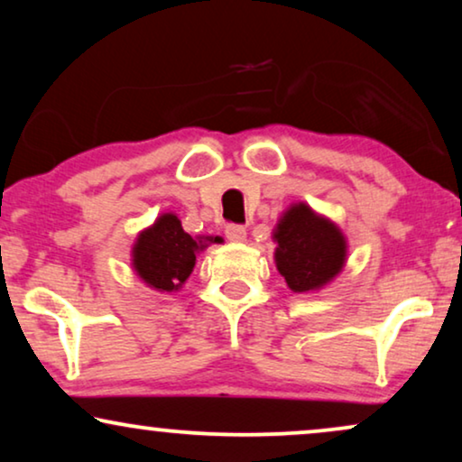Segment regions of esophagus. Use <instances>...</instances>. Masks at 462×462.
<instances>
[{
	"instance_id": "esophagus-1",
	"label": "esophagus",
	"mask_w": 462,
	"mask_h": 462,
	"mask_svg": "<svg viewBox=\"0 0 462 462\" xmlns=\"http://www.w3.org/2000/svg\"><path fill=\"white\" fill-rule=\"evenodd\" d=\"M225 236H226V239H229V242H244V239H245V226L236 225V223L226 225L225 226Z\"/></svg>"
}]
</instances>
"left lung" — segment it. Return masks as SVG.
<instances>
[{"instance_id":"1","label":"left lung","mask_w":462,"mask_h":462,"mask_svg":"<svg viewBox=\"0 0 462 462\" xmlns=\"http://www.w3.org/2000/svg\"><path fill=\"white\" fill-rule=\"evenodd\" d=\"M275 263L294 292L324 286L343 269L345 237L305 204L292 206L275 229Z\"/></svg>"}]
</instances>
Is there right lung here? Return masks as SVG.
Masks as SVG:
<instances>
[{"label":"right lung","mask_w":462,"mask_h":462,"mask_svg":"<svg viewBox=\"0 0 462 462\" xmlns=\"http://www.w3.org/2000/svg\"><path fill=\"white\" fill-rule=\"evenodd\" d=\"M214 242H218V237ZM198 248V242L185 233L180 220L174 214H163L151 229L143 231L138 237L134 245V269L149 286L162 292H172L191 275Z\"/></svg>","instance_id":"1"}]
</instances>
